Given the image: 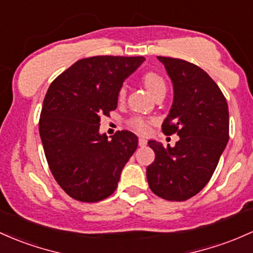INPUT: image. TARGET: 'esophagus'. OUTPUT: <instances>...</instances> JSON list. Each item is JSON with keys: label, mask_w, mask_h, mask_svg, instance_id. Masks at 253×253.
Returning <instances> with one entry per match:
<instances>
[{"label": "esophagus", "mask_w": 253, "mask_h": 253, "mask_svg": "<svg viewBox=\"0 0 253 253\" xmlns=\"http://www.w3.org/2000/svg\"><path fill=\"white\" fill-rule=\"evenodd\" d=\"M146 144H148V140L145 139V138H139V146L141 148H144V146H146Z\"/></svg>", "instance_id": "1"}]
</instances>
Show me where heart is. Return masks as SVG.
I'll use <instances>...</instances> for the list:
<instances>
[{
  "mask_svg": "<svg viewBox=\"0 0 253 253\" xmlns=\"http://www.w3.org/2000/svg\"><path fill=\"white\" fill-rule=\"evenodd\" d=\"M143 83L154 97H156L158 93L161 92H166V90H167V84H166L165 79H163L160 74L156 73V72H148V73L144 74ZM125 97H126V87L122 85L121 87L119 88L118 92L119 101H124ZM151 122L152 121L149 120V119L141 118V116H135V118H132L131 120H129L128 125L134 129V131L146 133L149 131Z\"/></svg>",
  "mask_w": 253,
  "mask_h": 253,
  "instance_id": "b5f03b06",
  "label": "heart"
}]
</instances>
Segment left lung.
<instances>
[{
	"label": "left lung",
	"instance_id": "8db88e82",
	"mask_svg": "<svg viewBox=\"0 0 253 253\" xmlns=\"http://www.w3.org/2000/svg\"><path fill=\"white\" fill-rule=\"evenodd\" d=\"M174 88V99L162 124L165 134L179 135L175 146L156 140L149 146L155 161L146 177L156 196L182 202L196 196L211 179L229 139L228 104L207 72L185 60L157 56Z\"/></svg>",
	"mask_w": 253,
	"mask_h": 253
}]
</instances>
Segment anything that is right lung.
I'll use <instances>...</instances> for the list:
<instances>
[{
	"label": "right lung",
	"instance_id": "add662e5",
	"mask_svg": "<svg viewBox=\"0 0 253 253\" xmlns=\"http://www.w3.org/2000/svg\"><path fill=\"white\" fill-rule=\"evenodd\" d=\"M144 61L143 56L87 57L50 84L40 134L52 175L72 198L95 203L118 187L138 138L129 131H118L108 139L99 133V122L116 109L119 88Z\"/></svg>",
	"mask_w": 253,
	"mask_h": 253
}]
</instances>
